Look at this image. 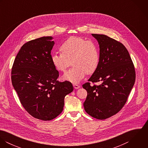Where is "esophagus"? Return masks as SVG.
Masks as SVG:
<instances>
[{
    "mask_svg": "<svg viewBox=\"0 0 148 148\" xmlns=\"http://www.w3.org/2000/svg\"><path fill=\"white\" fill-rule=\"evenodd\" d=\"M73 86L75 89H79V88H80V86L78 84H73Z\"/></svg>",
    "mask_w": 148,
    "mask_h": 148,
    "instance_id": "esophagus-1",
    "label": "esophagus"
}]
</instances>
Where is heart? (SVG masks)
<instances>
[{
	"instance_id": "1",
	"label": "heart",
	"mask_w": 148,
	"mask_h": 148,
	"mask_svg": "<svg viewBox=\"0 0 148 148\" xmlns=\"http://www.w3.org/2000/svg\"><path fill=\"white\" fill-rule=\"evenodd\" d=\"M62 53L51 55V62L55 68L65 72L71 61L73 68L64 75V80L72 83H79L86 73H92L99 64L100 53L97 44L92 41H86L80 37L72 36L61 45Z\"/></svg>"
}]
</instances>
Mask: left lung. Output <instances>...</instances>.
Segmentation results:
<instances>
[{
    "mask_svg": "<svg viewBox=\"0 0 148 148\" xmlns=\"http://www.w3.org/2000/svg\"><path fill=\"white\" fill-rule=\"evenodd\" d=\"M92 35L99 45L100 61L88 82L102 83L100 85H83L88 93L83 106L88 114L104 120L118 113L125 105L135 82V69L122 43L105 35Z\"/></svg>",
    "mask_w": 148,
    "mask_h": 148,
    "instance_id": "8db88e82",
    "label": "left lung"
}]
</instances>
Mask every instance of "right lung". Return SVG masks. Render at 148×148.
<instances>
[{
	"label": "right lung",
	"instance_id": "obj_1",
	"mask_svg": "<svg viewBox=\"0 0 148 148\" xmlns=\"http://www.w3.org/2000/svg\"><path fill=\"white\" fill-rule=\"evenodd\" d=\"M53 38L25 43L12 66V84L22 106L34 117L49 121L63 110L64 98L73 90L71 83L59 82V72L51 62Z\"/></svg>",
	"mask_w": 148,
	"mask_h": 148
}]
</instances>
